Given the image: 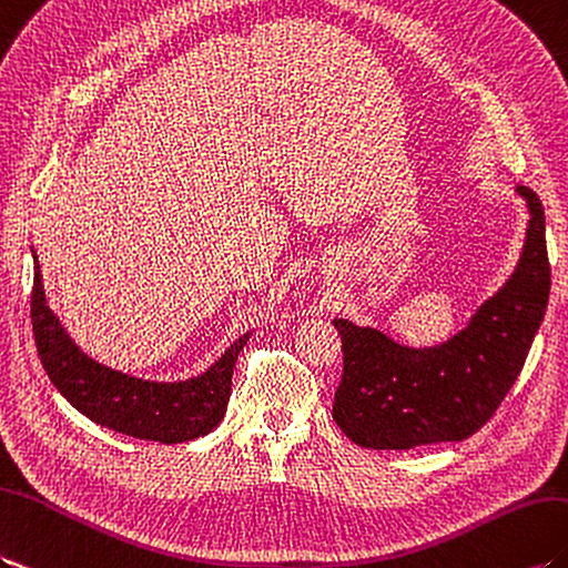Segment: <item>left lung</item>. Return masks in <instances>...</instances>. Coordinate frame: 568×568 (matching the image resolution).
Returning a JSON list of instances; mask_svg holds the SVG:
<instances>
[{"label":"left lung","instance_id":"left-lung-1","mask_svg":"<svg viewBox=\"0 0 568 568\" xmlns=\"http://www.w3.org/2000/svg\"><path fill=\"white\" fill-rule=\"evenodd\" d=\"M516 193L530 213L518 266L463 332L438 346L414 348L379 328L334 320L344 344L334 420L355 445L408 450L465 440L518 379L545 320L551 281L545 207L527 186H516Z\"/></svg>","mask_w":568,"mask_h":568}]
</instances>
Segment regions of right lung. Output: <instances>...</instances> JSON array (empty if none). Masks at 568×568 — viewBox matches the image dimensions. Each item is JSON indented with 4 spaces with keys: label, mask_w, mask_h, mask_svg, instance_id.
<instances>
[{
    "label": "right lung",
    "mask_w": 568,
    "mask_h": 568,
    "mask_svg": "<svg viewBox=\"0 0 568 568\" xmlns=\"http://www.w3.org/2000/svg\"><path fill=\"white\" fill-rule=\"evenodd\" d=\"M31 322L36 348L52 385L79 414L140 440L186 443L217 428L232 394L236 355L252 332L240 336L205 373L181 382H150L118 373L79 348L48 307L38 256L33 254Z\"/></svg>",
    "instance_id": "right-lung-1"
}]
</instances>
